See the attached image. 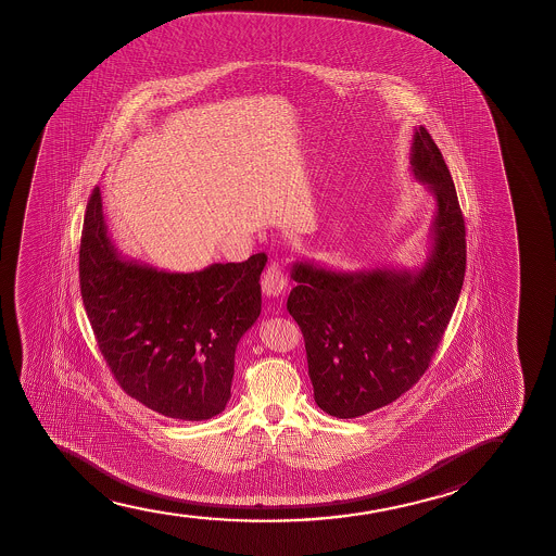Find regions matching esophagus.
Listing matches in <instances>:
<instances>
[{"label": "esophagus", "instance_id": "esophagus-1", "mask_svg": "<svg viewBox=\"0 0 556 556\" xmlns=\"http://www.w3.org/2000/svg\"><path fill=\"white\" fill-rule=\"evenodd\" d=\"M287 290V279L282 275L281 267L269 266L262 275V292L266 298H279Z\"/></svg>", "mask_w": 556, "mask_h": 556}]
</instances>
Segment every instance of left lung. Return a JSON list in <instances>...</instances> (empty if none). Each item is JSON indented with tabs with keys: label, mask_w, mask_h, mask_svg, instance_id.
<instances>
[{
	"label": "left lung",
	"mask_w": 556,
	"mask_h": 556,
	"mask_svg": "<svg viewBox=\"0 0 556 556\" xmlns=\"http://www.w3.org/2000/svg\"><path fill=\"white\" fill-rule=\"evenodd\" d=\"M410 170L434 199L421 266L345 271L302 258L290 267L296 287L287 309L304 334L315 403L334 418L378 410L424 376L464 287V214L441 150L421 125Z\"/></svg>",
	"instance_id": "8db88e82"
}]
</instances>
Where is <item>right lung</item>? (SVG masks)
Here are the masks:
<instances>
[{"instance_id":"add662e5","label":"right lung","mask_w":556,"mask_h":556,"mask_svg":"<svg viewBox=\"0 0 556 556\" xmlns=\"http://www.w3.org/2000/svg\"><path fill=\"white\" fill-rule=\"evenodd\" d=\"M264 252L178 274L123 256L92 190L79 249L85 312L127 395L161 416L201 421L229 396L237 343L262 309Z\"/></svg>"}]
</instances>
